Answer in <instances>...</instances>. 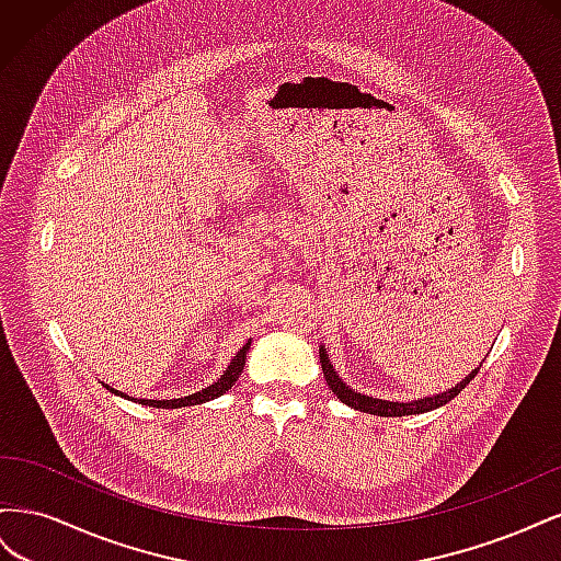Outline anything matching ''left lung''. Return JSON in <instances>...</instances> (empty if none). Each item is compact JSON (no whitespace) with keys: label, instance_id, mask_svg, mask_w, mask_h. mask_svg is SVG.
I'll use <instances>...</instances> for the list:
<instances>
[{"label":"left lung","instance_id":"1","mask_svg":"<svg viewBox=\"0 0 561 561\" xmlns=\"http://www.w3.org/2000/svg\"><path fill=\"white\" fill-rule=\"evenodd\" d=\"M318 351H320L322 375H325V381H328L332 393H334L339 400H342L344 404H348L351 410H360V412L377 414V416H410V414L433 412V410H437V407L447 404L449 400H454L458 393H461V390L474 379V375H478L480 367H482V365L474 367L466 379H461L456 386H451L449 390H445V393H435V396L419 398V400H412V402H390V400H381V398H371V396L358 393V388H351L342 377L336 375L332 363H330V355H328L325 346H320Z\"/></svg>","mask_w":561,"mask_h":561}]
</instances>
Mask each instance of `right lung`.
I'll return each mask as SVG.
<instances>
[{
  "label": "right lung",
  "instance_id": "add662e5",
  "mask_svg": "<svg viewBox=\"0 0 561 561\" xmlns=\"http://www.w3.org/2000/svg\"><path fill=\"white\" fill-rule=\"evenodd\" d=\"M250 344H252V342L243 344V348L233 355L229 367L222 371V377L215 379L210 386L201 388V390H196V393L184 396V398H173V400H145V398H130V396L122 393V390H116V388H112V386H107V383H103V386L110 390V393H114V396H122V398H126V400L140 402V404H147V407H159V410H180V407L203 404V402H208V400H215V398H219V396H225L227 390L236 383V379L241 377V371H243V367H245V358H248Z\"/></svg>",
  "mask_w": 561,
  "mask_h": 561
}]
</instances>
